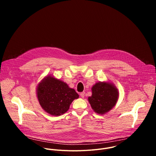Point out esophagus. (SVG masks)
Returning <instances> with one entry per match:
<instances>
[{"instance_id": "obj_1", "label": "esophagus", "mask_w": 156, "mask_h": 156, "mask_svg": "<svg viewBox=\"0 0 156 156\" xmlns=\"http://www.w3.org/2000/svg\"><path fill=\"white\" fill-rule=\"evenodd\" d=\"M84 94H85L84 92H82V93H81L80 94V96H81L82 98H83L84 97Z\"/></svg>"}]
</instances>
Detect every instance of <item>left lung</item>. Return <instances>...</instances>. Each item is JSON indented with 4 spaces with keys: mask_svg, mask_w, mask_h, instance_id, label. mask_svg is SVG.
Listing matches in <instances>:
<instances>
[{
    "mask_svg": "<svg viewBox=\"0 0 156 156\" xmlns=\"http://www.w3.org/2000/svg\"><path fill=\"white\" fill-rule=\"evenodd\" d=\"M118 98V90L113 84L100 82L93 86L92 96L88 101L95 112L104 114L115 106Z\"/></svg>",
    "mask_w": 156,
    "mask_h": 156,
    "instance_id": "1",
    "label": "left lung"
}]
</instances>
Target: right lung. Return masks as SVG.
Masks as SVG:
<instances>
[{"instance_id": "right-lung-1", "label": "right lung", "mask_w": 156, "mask_h": 156, "mask_svg": "<svg viewBox=\"0 0 156 156\" xmlns=\"http://www.w3.org/2000/svg\"><path fill=\"white\" fill-rule=\"evenodd\" d=\"M37 96L42 108L54 116L65 113L73 101L79 98L75 90L67 84L51 76L39 84Z\"/></svg>"}]
</instances>
